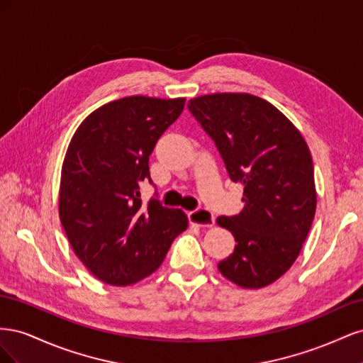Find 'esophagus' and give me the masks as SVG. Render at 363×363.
<instances>
[{"label": "esophagus", "mask_w": 363, "mask_h": 363, "mask_svg": "<svg viewBox=\"0 0 363 363\" xmlns=\"http://www.w3.org/2000/svg\"><path fill=\"white\" fill-rule=\"evenodd\" d=\"M188 216H189L191 223L200 225V227H212L215 223L213 213L208 211V208H204V207L195 208V211L188 213Z\"/></svg>", "instance_id": "obj_1"}]
</instances>
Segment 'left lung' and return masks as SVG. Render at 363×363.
Returning <instances> with one entry per match:
<instances>
[{"instance_id": "obj_1", "label": "left lung", "mask_w": 363, "mask_h": 363, "mask_svg": "<svg viewBox=\"0 0 363 363\" xmlns=\"http://www.w3.org/2000/svg\"><path fill=\"white\" fill-rule=\"evenodd\" d=\"M188 108L215 142L230 180L244 186V211L216 219L236 240L218 269L238 286H268L292 267L313 223L309 147L286 116L255 95H204Z\"/></svg>"}]
</instances>
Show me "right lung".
<instances>
[{"instance_id": "add662e5", "label": "right lung", "mask_w": 363, "mask_h": 363, "mask_svg": "<svg viewBox=\"0 0 363 363\" xmlns=\"http://www.w3.org/2000/svg\"><path fill=\"white\" fill-rule=\"evenodd\" d=\"M184 98L125 96L96 108L77 128L62 167L59 212L69 244L96 279L127 286L155 272L188 227L180 208L155 199L142 204L139 186L159 138Z\"/></svg>"}]
</instances>
